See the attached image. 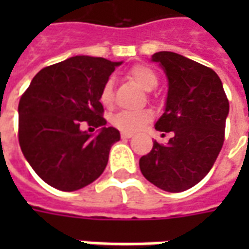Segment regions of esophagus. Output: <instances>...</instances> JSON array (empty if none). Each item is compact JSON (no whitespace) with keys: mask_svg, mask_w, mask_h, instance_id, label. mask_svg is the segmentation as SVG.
<instances>
[{"mask_svg":"<svg viewBox=\"0 0 249 249\" xmlns=\"http://www.w3.org/2000/svg\"><path fill=\"white\" fill-rule=\"evenodd\" d=\"M121 137L123 139H130V137H133V133H130V132H121Z\"/></svg>","mask_w":249,"mask_h":249,"instance_id":"1","label":"esophagus"}]
</instances>
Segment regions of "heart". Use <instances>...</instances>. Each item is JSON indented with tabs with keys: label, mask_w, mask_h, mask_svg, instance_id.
<instances>
[{
	"label": "heart",
	"mask_w": 249,
	"mask_h": 249,
	"mask_svg": "<svg viewBox=\"0 0 249 249\" xmlns=\"http://www.w3.org/2000/svg\"><path fill=\"white\" fill-rule=\"evenodd\" d=\"M128 77L146 92H151L159 85V76L156 74V71L146 64H136V65L132 66L128 71ZM98 98H100V103L103 104L105 108H110L113 105L114 94L112 78H109L104 82ZM152 117H153L152 112L148 109L123 110V112L114 114L110 121L117 129L123 130V132H137L146 123H149Z\"/></svg>",
	"instance_id": "b5f03b06"
}]
</instances>
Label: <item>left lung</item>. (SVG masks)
<instances>
[{
	"mask_svg": "<svg viewBox=\"0 0 249 249\" xmlns=\"http://www.w3.org/2000/svg\"><path fill=\"white\" fill-rule=\"evenodd\" d=\"M168 77L165 112L156 123L172 132L167 145L153 142L140 159L144 178L167 192H183L203 180L224 144L230 103L213 69L173 52L155 53Z\"/></svg>",
	"mask_w": 249,
	"mask_h": 249,
	"instance_id": "obj_1",
	"label": "left lung"
}]
</instances>
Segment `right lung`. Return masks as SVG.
<instances>
[{
	"mask_svg": "<svg viewBox=\"0 0 249 249\" xmlns=\"http://www.w3.org/2000/svg\"><path fill=\"white\" fill-rule=\"evenodd\" d=\"M101 57L76 56L41 69L19 98L18 141L46 184L71 192L101 176L120 132L107 125L100 90L114 68ZM100 128L93 138L79 125Z\"/></svg>",
	"mask_w": 249,
	"mask_h": 249,
	"instance_id": "add662e5",
	"label": "right lung"
}]
</instances>
